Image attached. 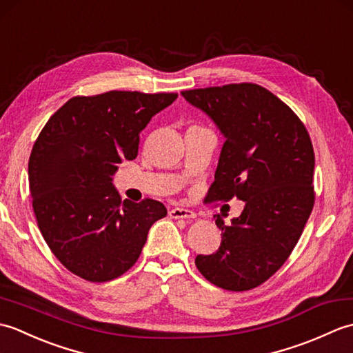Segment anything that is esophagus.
<instances>
[{
    "instance_id": "1",
    "label": "esophagus",
    "mask_w": 353,
    "mask_h": 353,
    "mask_svg": "<svg viewBox=\"0 0 353 353\" xmlns=\"http://www.w3.org/2000/svg\"><path fill=\"white\" fill-rule=\"evenodd\" d=\"M168 215L171 216V219H174V220H177V219H185V220L196 219V214H194L192 211H190V209H185V208L171 209V211L168 212Z\"/></svg>"
}]
</instances>
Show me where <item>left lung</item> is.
Listing matches in <instances>:
<instances>
[{"mask_svg":"<svg viewBox=\"0 0 353 353\" xmlns=\"http://www.w3.org/2000/svg\"><path fill=\"white\" fill-rule=\"evenodd\" d=\"M182 97L226 139L206 200L245 203L229 226L216 216L221 244L212 254H199L196 265L223 290H252L283 265L311 215L316 159L310 134L287 104L259 85L191 89Z\"/></svg>","mask_w":353,"mask_h":353,"instance_id":"8db88e82","label":"left lung"}]
</instances>
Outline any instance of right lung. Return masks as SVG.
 Listing matches in <instances>:
<instances>
[{"label":"right lung","instance_id":"add662e5","mask_svg":"<svg viewBox=\"0 0 353 353\" xmlns=\"http://www.w3.org/2000/svg\"><path fill=\"white\" fill-rule=\"evenodd\" d=\"M177 94L110 91L74 97L37 137L28 161L37 226L54 256L89 282H108L138 261L152 224L167 215L157 200L121 201L118 163L138 154L139 134Z\"/></svg>","mask_w":353,"mask_h":353}]
</instances>
